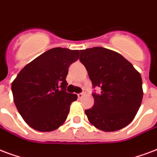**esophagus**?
I'll return each instance as SVG.
<instances>
[{
  "label": "esophagus",
  "instance_id": "obj_1",
  "mask_svg": "<svg viewBox=\"0 0 157 157\" xmlns=\"http://www.w3.org/2000/svg\"><path fill=\"white\" fill-rule=\"evenodd\" d=\"M83 95H84V94H83V93L78 94V98H82L83 97Z\"/></svg>",
  "mask_w": 157,
  "mask_h": 157
}]
</instances>
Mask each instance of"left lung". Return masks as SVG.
<instances>
[{"instance_id": "8db88e82", "label": "left lung", "mask_w": 157, "mask_h": 157, "mask_svg": "<svg viewBox=\"0 0 157 157\" xmlns=\"http://www.w3.org/2000/svg\"><path fill=\"white\" fill-rule=\"evenodd\" d=\"M79 60L85 66L93 88L94 105L85 110L92 125L103 132H114L132 121L143 97L141 74L122 55L102 47L80 50Z\"/></svg>"}]
</instances>
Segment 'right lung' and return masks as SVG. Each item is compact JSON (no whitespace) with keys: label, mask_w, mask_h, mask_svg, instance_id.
I'll return each mask as SVG.
<instances>
[{"label":"right lung","mask_w":157,"mask_h":157,"mask_svg":"<svg viewBox=\"0 0 157 157\" xmlns=\"http://www.w3.org/2000/svg\"><path fill=\"white\" fill-rule=\"evenodd\" d=\"M79 50L49 49L25 66L11 84L14 102L30 128L40 132L56 130L65 122L77 94L66 92L69 66Z\"/></svg>","instance_id":"obj_1"}]
</instances>
